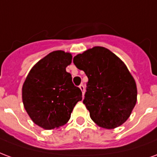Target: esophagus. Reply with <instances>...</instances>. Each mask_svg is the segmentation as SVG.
<instances>
[{
    "label": "esophagus",
    "instance_id": "esophagus-1",
    "mask_svg": "<svg viewBox=\"0 0 157 157\" xmlns=\"http://www.w3.org/2000/svg\"><path fill=\"white\" fill-rule=\"evenodd\" d=\"M79 87H80V89L82 90V93L84 94V92H85V86H84V85H83V84H81V85L79 86Z\"/></svg>",
    "mask_w": 157,
    "mask_h": 157
}]
</instances>
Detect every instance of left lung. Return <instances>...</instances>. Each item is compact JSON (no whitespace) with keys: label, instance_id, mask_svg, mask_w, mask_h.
Segmentation results:
<instances>
[{"label":"left lung","instance_id":"obj_1","mask_svg":"<svg viewBox=\"0 0 157 157\" xmlns=\"http://www.w3.org/2000/svg\"><path fill=\"white\" fill-rule=\"evenodd\" d=\"M88 78L83 103L97 124L113 128L131 114L137 100L133 76L118 56L103 47H94L73 59Z\"/></svg>","mask_w":157,"mask_h":157}]
</instances>
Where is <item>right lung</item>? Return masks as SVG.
Here are the masks:
<instances>
[{"instance_id":"right-lung-1","label":"right lung","mask_w":157,"mask_h":157,"mask_svg":"<svg viewBox=\"0 0 157 157\" xmlns=\"http://www.w3.org/2000/svg\"><path fill=\"white\" fill-rule=\"evenodd\" d=\"M70 53L51 52L36 64L22 86V102L34 124L45 129L66 124L82 92L72 82L65 68L71 63Z\"/></svg>"}]
</instances>
